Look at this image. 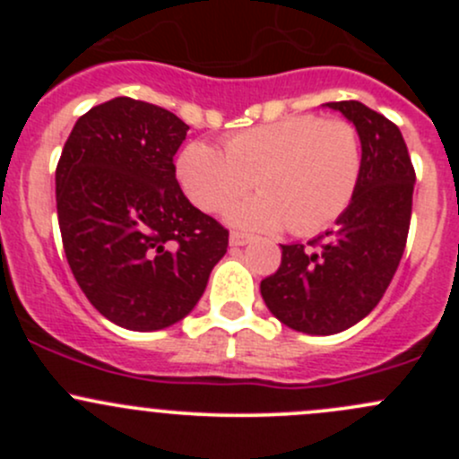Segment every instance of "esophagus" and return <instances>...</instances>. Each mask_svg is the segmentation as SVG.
Segmentation results:
<instances>
[{"label":"esophagus","instance_id":"obj_1","mask_svg":"<svg viewBox=\"0 0 459 459\" xmlns=\"http://www.w3.org/2000/svg\"><path fill=\"white\" fill-rule=\"evenodd\" d=\"M248 242H251V238H248L247 233H238V230L230 233V247H244V244Z\"/></svg>","mask_w":459,"mask_h":459}]
</instances>
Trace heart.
Returning a JSON list of instances; mask_svg holds the SVG:
<instances>
[{"mask_svg":"<svg viewBox=\"0 0 459 459\" xmlns=\"http://www.w3.org/2000/svg\"><path fill=\"white\" fill-rule=\"evenodd\" d=\"M362 170L358 128L311 113L233 133L224 140V152L191 142L175 164L179 186L200 211H224L255 186L262 195L230 208V224L251 230L289 226L302 238L344 215Z\"/></svg>","mask_w":459,"mask_h":459,"instance_id":"obj_1","label":"heart"}]
</instances>
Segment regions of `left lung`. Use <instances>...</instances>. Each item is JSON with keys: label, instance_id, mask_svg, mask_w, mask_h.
I'll use <instances>...</instances> for the list:
<instances>
[{"label": "left lung", "instance_id": "obj_1", "mask_svg": "<svg viewBox=\"0 0 459 459\" xmlns=\"http://www.w3.org/2000/svg\"><path fill=\"white\" fill-rule=\"evenodd\" d=\"M355 124L364 148L359 188L337 229L281 244V264L262 280L268 311L308 335H333L367 317L386 293L411 226L415 169L400 128L362 101H328Z\"/></svg>", "mask_w": 459, "mask_h": 459}]
</instances>
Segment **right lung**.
<instances>
[{
	"mask_svg": "<svg viewBox=\"0 0 459 459\" xmlns=\"http://www.w3.org/2000/svg\"><path fill=\"white\" fill-rule=\"evenodd\" d=\"M186 131L161 106L115 97L77 119L55 170L68 266L88 302L128 331L186 317L229 248V230L175 178Z\"/></svg>",
	"mask_w": 459,
	"mask_h": 459,
	"instance_id": "add662e5",
	"label": "right lung"
}]
</instances>
